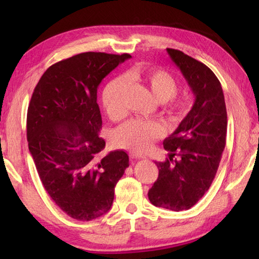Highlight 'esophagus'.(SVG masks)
Instances as JSON below:
<instances>
[{
	"mask_svg": "<svg viewBox=\"0 0 259 259\" xmlns=\"http://www.w3.org/2000/svg\"><path fill=\"white\" fill-rule=\"evenodd\" d=\"M129 156L131 159H144L145 157L141 156V155H138V153H135V152H130Z\"/></svg>",
	"mask_w": 259,
	"mask_h": 259,
	"instance_id": "esophagus-1",
	"label": "esophagus"
}]
</instances>
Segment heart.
Masks as SVG:
<instances>
[{
    "label": "heart",
    "mask_w": 259,
    "mask_h": 259,
    "mask_svg": "<svg viewBox=\"0 0 259 259\" xmlns=\"http://www.w3.org/2000/svg\"><path fill=\"white\" fill-rule=\"evenodd\" d=\"M142 82L158 102H167L175 97L178 90L177 81L163 70H148L144 72L131 71L124 76H118L106 85L102 92V104L108 115L118 120L124 115L123 96L128 81ZM169 111L175 118L184 117L187 107L184 102H174ZM161 136V128L157 123L130 120L115 130L113 144L121 149L133 152H145L153 140Z\"/></svg>",
    "instance_id": "b5f03b06"
}]
</instances>
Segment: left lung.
Listing matches in <instances>:
<instances>
[{
	"mask_svg": "<svg viewBox=\"0 0 259 259\" xmlns=\"http://www.w3.org/2000/svg\"><path fill=\"white\" fill-rule=\"evenodd\" d=\"M195 96L190 111L163 140L169 155L157 162L159 176L148 192L157 207L189 209L209 189L226 145L227 111L221 82L207 65L175 49H167Z\"/></svg>",
	"mask_w": 259,
	"mask_h": 259,
	"instance_id": "1",
	"label": "left lung"
}]
</instances>
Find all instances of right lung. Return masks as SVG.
<instances>
[{
    "mask_svg": "<svg viewBox=\"0 0 259 259\" xmlns=\"http://www.w3.org/2000/svg\"><path fill=\"white\" fill-rule=\"evenodd\" d=\"M130 54L84 52L51 65L37 82L26 117L29 150L52 200L76 221L112 206L114 187L129 167L123 150L100 158L106 141L97 103L101 81Z\"/></svg>",
    "mask_w": 259,
    "mask_h": 259,
    "instance_id": "1",
    "label": "right lung"
}]
</instances>
